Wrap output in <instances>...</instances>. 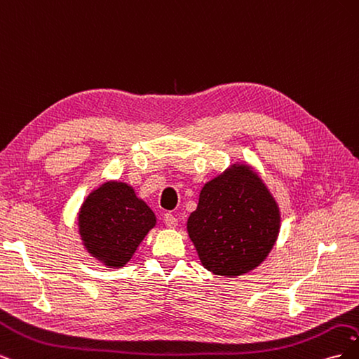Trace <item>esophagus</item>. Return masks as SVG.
Wrapping results in <instances>:
<instances>
[{
  "mask_svg": "<svg viewBox=\"0 0 359 359\" xmlns=\"http://www.w3.org/2000/svg\"><path fill=\"white\" fill-rule=\"evenodd\" d=\"M163 220H165V224L168 227H175L178 224V219L172 212H166L165 217H163Z\"/></svg>",
  "mask_w": 359,
  "mask_h": 359,
  "instance_id": "obj_1",
  "label": "esophagus"
}]
</instances>
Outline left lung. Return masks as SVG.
<instances>
[{"label": "left lung", "instance_id": "8db88e82", "mask_svg": "<svg viewBox=\"0 0 359 359\" xmlns=\"http://www.w3.org/2000/svg\"><path fill=\"white\" fill-rule=\"evenodd\" d=\"M187 231L206 269L236 277L259 266L271 252L280 211L257 173L233 165L205 184Z\"/></svg>", "mask_w": 359, "mask_h": 359}]
</instances>
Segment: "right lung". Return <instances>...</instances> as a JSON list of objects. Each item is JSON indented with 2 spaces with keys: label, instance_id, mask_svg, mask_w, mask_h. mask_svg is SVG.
I'll use <instances>...</instances> for the list:
<instances>
[{
  "label": "right lung",
  "instance_id": "add662e5",
  "mask_svg": "<svg viewBox=\"0 0 359 359\" xmlns=\"http://www.w3.org/2000/svg\"><path fill=\"white\" fill-rule=\"evenodd\" d=\"M154 226V212L124 182L103 184L79 211L85 248L109 268L124 266Z\"/></svg>",
  "mask_w": 359,
  "mask_h": 359
}]
</instances>
